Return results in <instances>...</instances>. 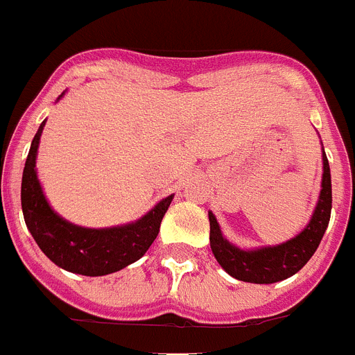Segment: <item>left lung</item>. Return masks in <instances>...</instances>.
I'll return each mask as SVG.
<instances>
[{
    "mask_svg": "<svg viewBox=\"0 0 355 355\" xmlns=\"http://www.w3.org/2000/svg\"><path fill=\"white\" fill-rule=\"evenodd\" d=\"M315 212L300 236L294 239L259 250H239L237 247L221 236L219 225L209 212L210 221V248L218 263L232 277L247 283L268 285L283 281L300 272L318 250L319 243L323 239L324 230L329 227L330 210H332V181H330V166L327 154L323 152V183H321Z\"/></svg>",
    "mask_w": 355,
    "mask_h": 355,
    "instance_id": "obj_1",
    "label": "left lung"
}]
</instances>
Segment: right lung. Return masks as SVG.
Masks as SVG:
<instances>
[{
	"label": "right lung",
	"instance_id": "add662e5",
	"mask_svg": "<svg viewBox=\"0 0 355 355\" xmlns=\"http://www.w3.org/2000/svg\"><path fill=\"white\" fill-rule=\"evenodd\" d=\"M45 121L32 139L21 180V209L25 223L52 263L81 276H107L137 261L159 232L174 196H168L139 221L114 228H83L60 218L49 207L36 175V152Z\"/></svg>",
	"mask_w": 355,
	"mask_h": 355
}]
</instances>
